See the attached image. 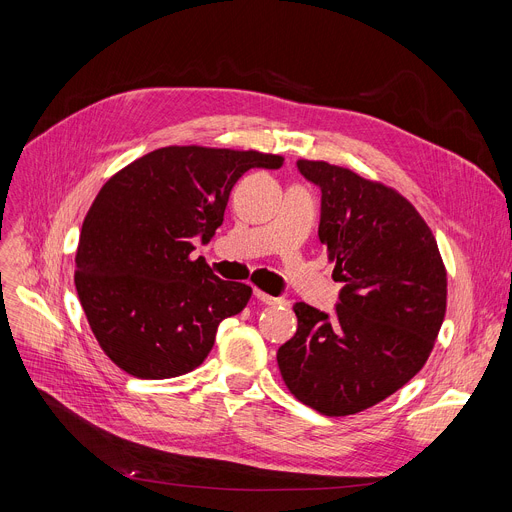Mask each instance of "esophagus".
Instances as JSON below:
<instances>
[{
	"label": "esophagus",
	"mask_w": 512,
	"mask_h": 512,
	"mask_svg": "<svg viewBox=\"0 0 512 512\" xmlns=\"http://www.w3.org/2000/svg\"><path fill=\"white\" fill-rule=\"evenodd\" d=\"M254 296H256L262 304H269V306L285 304V300H281V298H273V296H269V294H264V291H260V289H256V291H254Z\"/></svg>",
	"instance_id": "1"
}]
</instances>
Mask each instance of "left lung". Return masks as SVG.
<instances>
[{"label": "left lung", "mask_w": 512, "mask_h": 512, "mask_svg": "<svg viewBox=\"0 0 512 512\" xmlns=\"http://www.w3.org/2000/svg\"><path fill=\"white\" fill-rule=\"evenodd\" d=\"M298 170L321 187L319 239L344 287L331 316L294 306L298 329L277 352L279 371L321 415H356L423 369L444 323L446 269L396 189L323 160H298Z\"/></svg>", "instance_id": "left-lung-1"}]
</instances>
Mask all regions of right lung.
Instances as JSON below:
<instances>
[{"mask_svg": "<svg viewBox=\"0 0 512 512\" xmlns=\"http://www.w3.org/2000/svg\"><path fill=\"white\" fill-rule=\"evenodd\" d=\"M281 156L168 145L118 170L81 229L75 285L104 354L139 379L179 377L204 362L216 329L246 308L252 287L218 279L193 237L223 225L229 193L250 168Z\"/></svg>", "mask_w": 512, "mask_h": 512, "instance_id": "right-lung-1", "label": "right lung"}]
</instances>
